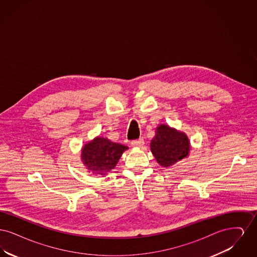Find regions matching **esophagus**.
Returning a JSON list of instances; mask_svg holds the SVG:
<instances>
[{
	"label": "esophagus",
	"mask_w": 257,
	"mask_h": 257,
	"mask_svg": "<svg viewBox=\"0 0 257 257\" xmlns=\"http://www.w3.org/2000/svg\"><path fill=\"white\" fill-rule=\"evenodd\" d=\"M144 139L143 138H141V139H139V140H135V141H132L131 142V146L134 147H141L144 146Z\"/></svg>",
	"instance_id": "obj_1"
}]
</instances>
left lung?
<instances>
[{
  "label": "left lung",
  "mask_w": 257,
  "mask_h": 257,
  "mask_svg": "<svg viewBox=\"0 0 257 257\" xmlns=\"http://www.w3.org/2000/svg\"><path fill=\"white\" fill-rule=\"evenodd\" d=\"M150 149L159 165L169 168L188 157L191 146L185 133L166 124H160L150 143Z\"/></svg>",
  "instance_id": "obj_1"
}]
</instances>
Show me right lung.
Masks as SVG:
<instances>
[{
	"label": "right lung",
	"instance_id": "obj_1",
	"mask_svg": "<svg viewBox=\"0 0 257 257\" xmlns=\"http://www.w3.org/2000/svg\"><path fill=\"white\" fill-rule=\"evenodd\" d=\"M128 147L112 143L107 138L97 137L82 148L81 158L86 170L93 174L106 175L113 170Z\"/></svg>",
	"mask_w": 257,
	"mask_h": 257
}]
</instances>
